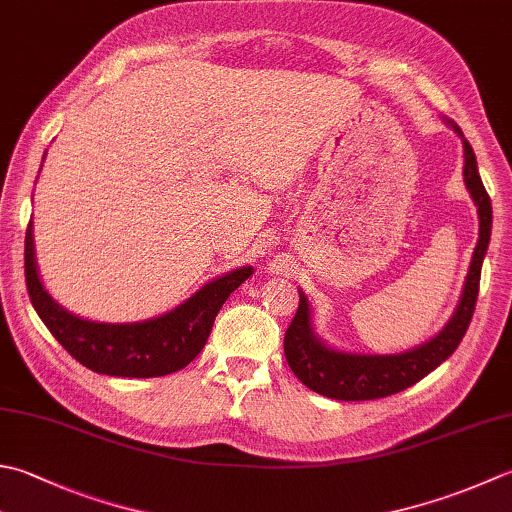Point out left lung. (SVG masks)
Wrapping results in <instances>:
<instances>
[{
	"mask_svg": "<svg viewBox=\"0 0 512 512\" xmlns=\"http://www.w3.org/2000/svg\"><path fill=\"white\" fill-rule=\"evenodd\" d=\"M462 135V130L455 126ZM464 137V135H462ZM464 182L470 190V197L475 199L479 213V239L473 253V262L468 268V277L464 284L462 299L455 315L444 326L442 333L422 344L415 350H408L402 355H350L337 353L326 348L315 337L310 328V308L308 299L299 295V306L293 322L286 328L284 335V355L290 370L297 375L302 384H306L315 393L342 399V402H364V399H379L395 395L399 390L417 384L430 370L455 353V348L462 342L470 319L475 313L479 277H482V262L490 242V226H493V208L490 197L482 184V177L477 173V159L473 148L464 139Z\"/></svg>",
	"mask_w": 512,
	"mask_h": 512,
	"instance_id": "8db88e82",
	"label": "left lung"
}]
</instances>
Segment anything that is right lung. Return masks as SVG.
I'll return each mask as SVG.
<instances>
[{
  "label": "right lung",
  "instance_id": "1",
  "mask_svg": "<svg viewBox=\"0 0 512 512\" xmlns=\"http://www.w3.org/2000/svg\"><path fill=\"white\" fill-rule=\"evenodd\" d=\"M24 275L33 308L79 364L113 377H162L188 366L204 348L219 308L253 275L244 266L215 279L170 313L139 324H97L70 315L39 282L33 226L26 228Z\"/></svg>",
  "mask_w": 512,
  "mask_h": 512
}]
</instances>
